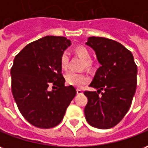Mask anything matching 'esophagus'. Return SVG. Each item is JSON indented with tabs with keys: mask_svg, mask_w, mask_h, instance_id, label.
Segmentation results:
<instances>
[{
	"mask_svg": "<svg viewBox=\"0 0 148 148\" xmlns=\"http://www.w3.org/2000/svg\"><path fill=\"white\" fill-rule=\"evenodd\" d=\"M76 93H77V94H82V93H83V91H82L81 89H80V88H77V89H76Z\"/></svg>",
	"mask_w": 148,
	"mask_h": 148,
	"instance_id": "obj_1",
	"label": "esophagus"
}]
</instances>
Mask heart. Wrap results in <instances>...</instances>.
I'll use <instances>...</instances> for the list:
<instances>
[{
	"label": "heart",
	"instance_id": "obj_1",
	"mask_svg": "<svg viewBox=\"0 0 148 148\" xmlns=\"http://www.w3.org/2000/svg\"><path fill=\"white\" fill-rule=\"evenodd\" d=\"M75 52L79 57L83 60V65L85 68H91L92 62L90 60L91 55L89 51L84 46H78L75 48ZM68 52L64 51L62 53L60 57V66L63 69H66L68 68ZM65 81L66 84L68 85H72L74 87H81L84 84H86L89 80V77L84 73L80 72H68L65 74Z\"/></svg>",
	"mask_w": 148,
	"mask_h": 148
}]
</instances>
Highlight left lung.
I'll return each instance as SVG.
<instances>
[{
    "instance_id": "left-lung-1",
    "label": "left lung",
    "mask_w": 148,
    "mask_h": 148,
    "mask_svg": "<svg viewBox=\"0 0 148 148\" xmlns=\"http://www.w3.org/2000/svg\"><path fill=\"white\" fill-rule=\"evenodd\" d=\"M86 44L95 51L101 67L89 84L97 92H84L88 97L85 119L92 127L112 128L131 106L137 86V66L132 53L114 40L92 36Z\"/></svg>"
}]
</instances>
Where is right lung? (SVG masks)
Returning a JSON list of instances; mask_svg holds the SVG:
<instances>
[{"label":"right lung","instance_id":"1","mask_svg":"<svg viewBox=\"0 0 148 148\" xmlns=\"http://www.w3.org/2000/svg\"><path fill=\"white\" fill-rule=\"evenodd\" d=\"M70 45L67 38L46 36L26 45L14 58L13 96L22 116L34 127H56L76 96L75 88L64 85L61 73V55Z\"/></svg>","mask_w":148,"mask_h":148}]
</instances>
